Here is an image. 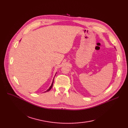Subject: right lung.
<instances>
[{"instance_id":"obj_1","label":"right lung","mask_w":128,"mask_h":128,"mask_svg":"<svg viewBox=\"0 0 128 128\" xmlns=\"http://www.w3.org/2000/svg\"><path fill=\"white\" fill-rule=\"evenodd\" d=\"M55 74V75H56ZM54 79H53V80H52V85H51V86L50 87V88H48L46 91H45V92H48V91H50V90H51V88H52V86H53V83H54Z\"/></svg>"}]
</instances>
